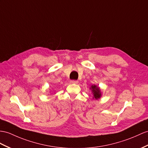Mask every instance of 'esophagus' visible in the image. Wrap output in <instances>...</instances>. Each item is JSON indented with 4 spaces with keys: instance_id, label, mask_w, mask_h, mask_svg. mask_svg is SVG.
<instances>
[{
    "instance_id": "34e87169",
    "label": "esophagus",
    "mask_w": 148,
    "mask_h": 148,
    "mask_svg": "<svg viewBox=\"0 0 148 148\" xmlns=\"http://www.w3.org/2000/svg\"><path fill=\"white\" fill-rule=\"evenodd\" d=\"M70 82L71 83V84H78V81L75 80H72L70 81Z\"/></svg>"
}]
</instances>
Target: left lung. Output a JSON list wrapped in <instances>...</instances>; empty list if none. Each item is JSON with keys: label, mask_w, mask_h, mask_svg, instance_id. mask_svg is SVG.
Returning <instances> with one entry per match:
<instances>
[{"label": "left lung", "mask_w": 148, "mask_h": 148, "mask_svg": "<svg viewBox=\"0 0 148 148\" xmlns=\"http://www.w3.org/2000/svg\"><path fill=\"white\" fill-rule=\"evenodd\" d=\"M90 89L92 90V93H93V97H94L93 98H95V99H99L101 96V93H100V90L98 86H97L96 85H92Z\"/></svg>", "instance_id": "left-lung-1"}]
</instances>
